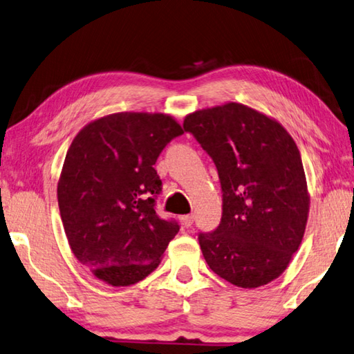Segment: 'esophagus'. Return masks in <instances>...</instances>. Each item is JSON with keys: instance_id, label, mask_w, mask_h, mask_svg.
<instances>
[{"instance_id": "esophagus-1", "label": "esophagus", "mask_w": 354, "mask_h": 354, "mask_svg": "<svg viewBox=\"0 0 354 354\" xmlns=\"http://www.w3.org/2000/svg\"><path fill=\"white\" fill-rule=\"evenodd\" d=\"M181 220H183V223H184V226L185 227H190L192 226V224H194V220H195V216L194 215H184L183 218H181Z\"/></svg>"}]
</instances>
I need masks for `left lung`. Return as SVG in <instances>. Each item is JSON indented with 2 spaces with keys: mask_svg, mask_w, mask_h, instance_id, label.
<instances>
[{
  "mask_svg": "<svg viewBox=\"0 0 354 354\" xmlns=\"http://www.w3.org/2000/svg\"><path fill=\"white\" fill-rule=\"evenodd\" d=\"M183 127L221 184V221L198 234L207 265L240 288L277 279L297 252L310 209L297 145L279 122L234 102L192 113Z\"/></svg>",
  "mask_w": 354,
  "mask_h": 354,
  "instance_id": "1",
  "label": "left lung"
}]
</instances>
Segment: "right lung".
Instances as JSON below:
<instances>
[{"mask_svg": "<svg viewBox=\"0 0 354 354\" xmlns=\"http://www.w3.org/2000/svg\"><path fill=\"white\" fill-rule=\"evenodd\" d=\"M183 133L167 114L115 113L71 144L57 189L63 227L75 259L105 283L145 279L178 234L176 220L156 214L162 181L153 165Z\"/></svg>", "mask_w": 354, "mask_h": 354, "instance_id": "1", "label": "right lung"}]
</instances>
